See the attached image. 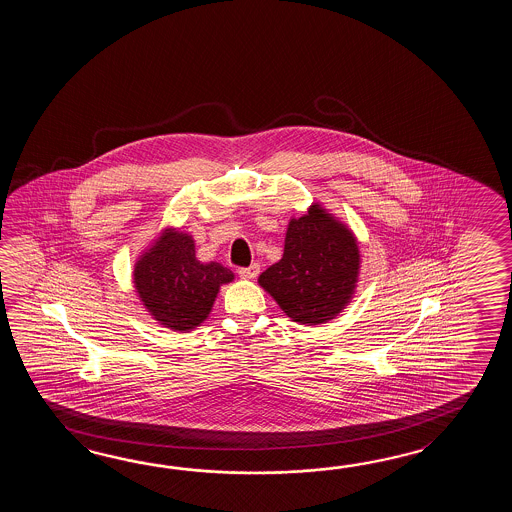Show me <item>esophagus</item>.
<instances>
[{
  "label": "esophagus",
  "mask_w": 512,
  "mask_h": 512,
  "mask_svg": "<svg viewBox=\"0 0 512 512\" xmlns=\"http://www.w3.org/2000/svg\"><path fill=\"white\" fill-rule=\"evenodd\" d=\"M258 274H260V265L258 263H252L251 267L240 269V276L243 280H254Z\"/></svg>",
  "instance_id": "34e87169"
}]
</instances>
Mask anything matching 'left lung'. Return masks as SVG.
<instances>
[{"label": "left lung", "mask_w": 512, "mask_h": 512, "mask_svg": "<svg viewBox=\"0 0 512 512\" xmlns=\"http://www.w3.org/2000/svg\"><path fill=\"white\" fill-rule=\"evenodd\" d=\"M359 240L322 203L289 219L282 260L261 272L258 283L285 315L320 326L342 313L357 293Z\"/></svg>", "instance_id": "1"}]
</instances>
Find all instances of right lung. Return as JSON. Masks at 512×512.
Here are the masks:
<instances>
[{
  "label": "right lung",
  "mask_w": 512,
  "mask_h": 512,
  "mask_svg": "<svg viewBox=\"0 0 512 512\" xmlns=\"http://www.w3.org/2000/svg\"><path fill=\"white\" fill-rule=\"evenodd\" d=\"M234 272L218 261L201 263L190 232L164 227L133 265V287L159 326L188 333L207 320L221 285Z\"/></svg>",
  "instance_id": "add662e5"
}]
</instances>
